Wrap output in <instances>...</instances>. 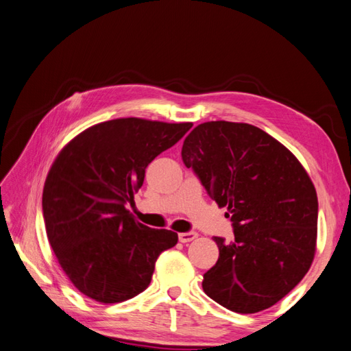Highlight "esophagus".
I'll list each match as a JSON object with an SVG mask.
<instances>
[{"instance_id":"esophagus-1","label":"esophagus","mask_w":351,"mask_h":351,"mask_svg":"<svg viewBox=\"0 0 351 351\" xmlns=\"http://www.w3.org/2000/svg\"><path fill=\"white\" fill-rule=\"evenodd\" d=\"M197 238V233L195 232H187V233H178V241L182 243H187V242H192L193 239Z\"/></svg>"}]
</instances>
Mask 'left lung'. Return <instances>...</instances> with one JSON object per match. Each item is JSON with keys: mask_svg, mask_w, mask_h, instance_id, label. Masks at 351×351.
<instances>
[{"mask_svg": "<svg viewBox=\"0 0 351 351\" xmlns=\"http://www.w3.org/2000/svg\"><path fill=\"white\" fill-rule=\"evenodd\" d=\"M182 158L234 227L232 243L214 238L220 254L204 292L242 315L276 304L316 254L317 195L304 167L266 131L229 121L195 127Z\"/></svg>", "mask_w": 351, "mask_h": 351, "instance_id": "1", "label": "left lung"}]
</instances>
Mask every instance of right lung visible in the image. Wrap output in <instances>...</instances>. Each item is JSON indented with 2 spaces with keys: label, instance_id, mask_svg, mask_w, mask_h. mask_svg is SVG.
I'll return each instance as SVG.
<instances>
[{
  "label": "right lung",
  "instance_id": "right-lung-1",
  "mask_svg": "<svg viewBox=\"0 0 351 351\" xmlns=\"http://www.w3.org/2000/svg\"><path fill=\"white\" fill-rule=\"evenodd\" d=\"M192 125L112 119L84 130L56 156L43 191L47 238L84 295L103 304L136 297L152 280L159 254L177 243L176 232L138 223L125 204L147 165Z\"/></svg>",
  "mask_w": 351,
  "mask_h": 351
}]
</instances>
